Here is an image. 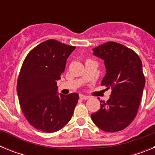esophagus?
I'll return each instance as SVG.
<instances>
[{"mask_svg": "<svg viewBox=\"0 0 155 155\" xmlns=\"http://www.w3.org/2000/svg\"><path fill=\"white\" fill-rule=\"evenodd\" d=\"M80 98H81V99H83V100H87V99H88V98H89V97L86 96V95H84V94H81Z\"/></svg>", "mask_w": 155, "mask_h": 155, "instance_id": "esophagus-1", "label": "esophagus"}]
</instances>
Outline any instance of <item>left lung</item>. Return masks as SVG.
<instances>
[{"mask_svg":"<svg viewBox=\"0 0 155 155\" xmlns=\"http://www.w3.org/2000/svg\"><path fill=\"white\" fill-rule=\"evenodd\" d=\"M104 60L106 74L102 86L112 89L107 102L91 115L94 124L105 132H118L136 117L145 84L142 62L133 50L115 42H106L92 49Z\"/></svg>","mask_w":155,"mask_h":155,"instance_id":"1","label":"left lung"}]
</instances>
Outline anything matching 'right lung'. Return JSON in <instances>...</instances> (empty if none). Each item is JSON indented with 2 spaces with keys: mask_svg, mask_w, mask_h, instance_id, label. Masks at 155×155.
<instances>
[{
  "mask_svg": "<svg viewBox=\"0 0 155 155\" xmlns=\"http://www.w3.org/2000/svg\"><path fill=\"white\" fill-rule=\"evenodd\" d=\"M75 48L49 39L33 48L21 65L17 81L21 109L28 123L42 132L63 128L78 102L77 93L58 96L57 86L67 59Z\"/></svg>",
  "mask_w": 155,
  "mask_h": 155,
  "instance_id": "add662e5",
  "label": "right lung"
}]
</instances>
